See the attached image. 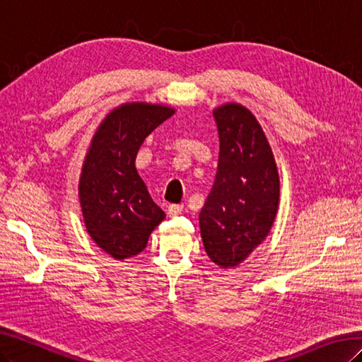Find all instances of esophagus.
<instances>
[{
  "instance_id": "1",
  "label": "esophagus",
  "mask_w": 362,
  "mask_h": 362,
  "mask_svg": "<svg viewBox=\"0 0 362 362\" xmlns=\"http://www.w3.org/2000/svg\"><path fill=\"white\" fill-rule=\"evenodd\" d=\"M181 211H182V206H180V204H170L169 209H167V214H169V216L180 215Z\"/></svg>"
}]
</instances>
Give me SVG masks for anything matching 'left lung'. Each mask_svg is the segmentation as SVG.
<instances>
[{
    "mask_svg": "<svg viewBox=\"0 0 362 362\" xmlns=\"http://www.w3.org/2000/svg\"><path fill=\"white\" fill-rule=\"evenodd\" d=\"M219 135L216 178L199 214L207 257L221 269L240 266L266 240L279 204V175L255 115L238 103L214 110Z\"/></svg>",
    "mask_w": 362,
    "mask_h": 362,
    "instance_id": "obj_1",
    "label": "left lung"
}]
</instances>
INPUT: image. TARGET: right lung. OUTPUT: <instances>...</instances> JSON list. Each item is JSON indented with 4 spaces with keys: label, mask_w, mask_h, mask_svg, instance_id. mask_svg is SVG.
<instances>
[{
    "label": "right lung",
    "mask_w": 362,
    "mask_h": 362,
    "mask_svg": "<svg viewBox=\"0 0 362 362\" xmlns=\"http://www.w3.org/2000/svg\"><path fill=\"white\" fill-rule=\"evenodd\" d=\"M175 113L152 103H126L107 113L86 153L78 184L87 233L113 259L141 253L165 218L135 167L141 144Z\"/></svg>",
    "instance_id": "add662e5"
}]
</instances>
